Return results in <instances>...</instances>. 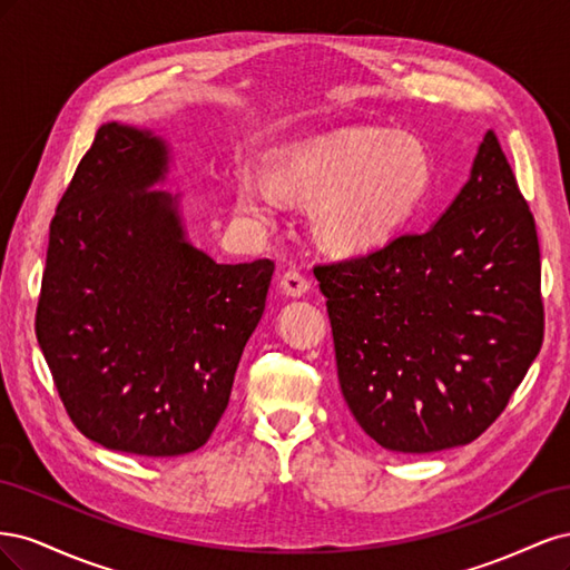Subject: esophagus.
Instances as JSON below:
<instances>
[{"label":"esophagus","instance_id":"esophagus-1","mask_svg":"<svg viewBox=\"0 0 570 570\" xmlns=\"http://www.w3.org/2000/svg\"><path fill=\"white\" fill-rule=\"evenodd\" d=\"M281 287L287 297H302L308 289V278L299 271H285L281 278Z\"/></svg>","mask_w":570,"mask_h":570}]
</instances>
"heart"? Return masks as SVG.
<instances>
[{
    "instance_id": "heart-1",
    "label": "heart",
    "mask_w": 570,
    "mask_h": 570,
    "mask_svg": "<svg viewBox=\"0 0 570 570\" xmlns=\"http://www.w3.org/2000/svg\"><path fill=\"white\" fill-rule=\"evenodd\" d=\"M275 180L321 197L318 226L327 243L366 249L416 212L433 180V164L411 137L361 130L287 149L275 161ZM239 204L252 214H268L275 195L268 183L243 176Z\"/></svg>"
}]
</instances>
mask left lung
Instances as JSON below:
<instances>
[{"mask_svg": "<svg viewBox=\"0 0 570 570\" xmlns=\"http://www.w3.org/2000/svg\"><path fill=\"white\" fill-rule=\"evenodd\" d=\"M314 275L344 402L390 452L478 440L540 354L538 230L494 130L433 228L316 264Z\"/></svg>", "mask_w": 570, "mask_h": 570, "instance_id": "obj_1", "label": "left lung"}]
</instances>
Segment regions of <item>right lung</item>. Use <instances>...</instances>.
<instances>
[{"label":"right lung","mask_w":570,"mask_h":570,"mask_svg":"<svg viewBox=\"0 0 570 570\" xmlns=\"http://www.w3.org/2000/svg\"><path fill=\"white\" fill-rule=\"evenodd\" d=\"M149 132L101 126L49 223L36 333L59 400L107 450L180 456L212 438L275 264L185 243Z\"/></svg>","instance_id":"add662e5"}]
</instances>
